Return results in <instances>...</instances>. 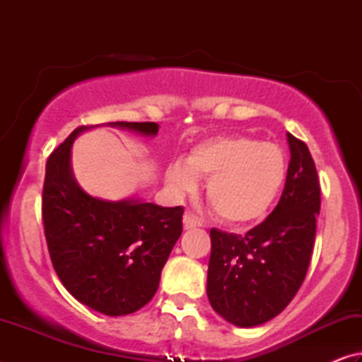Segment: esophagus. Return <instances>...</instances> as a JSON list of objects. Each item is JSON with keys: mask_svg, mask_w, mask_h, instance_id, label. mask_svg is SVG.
Segmentation results:
<instances>
[{"mask_svg": "<svg viewBox=\"0 0 362 362\" xmlns=\"http://www.w3.org/2000/svg\"><path fill=\"white\" fill-rule=\"evenodd\" d=\"M196 226H201L199 218L193 216L192 212H185L183 214V228L185 230H193Z\"/></svg>", "mask_w": 362, "mask_h": 362, "instance_id": "esophagus-1", "label": "esophagus"}]
</instances>
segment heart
<instances>
[{
  "instance_id": "heart-1",
  "label": "heart",
  "mask_w": 362,
  "mask_h": 362,
  "mask_svg": "<svg viewBox=\"0 0 362 362\" xmlns=\"http://www.w3.org/2000/svg\"><path fill=\"white\" fill-rule=\"evenodd\" d=\"M287 174L283 148L250 137H214L194 145L185 164L170 163L166 185L177 196L192 193L206 180V199L216 216L230 225L260 220L276 201Z\"/></svg>"
}]
</instances>
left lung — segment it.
I'll use <instances>...</instances> for the list:
<instances>
[{"instance_id": "8db88e82", "label": "left lung", "mask_w": 362, "mask_h": 362, "mask_svg": "<svg viewBox=\"0 0 362 362\" xmlns=\"http://www.w3.org/2000/svg\"><path fill=\"white\" fill-rule=\"evenodd\" d=\"M291 161L274 211L246 235L211 230L207 297L216 313L240 327L278 316L308 272L321 188L308 146L287 132Z\"/></svg>"}]
</instances>
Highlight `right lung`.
Returning a JSON list of instances; mask_svg holds the SVG:
<instances>
[{"label": "right lung", "instance_id": "1", "mask_svg": "<svg viewBox=\"0 0 362 362\" xmlns=\"http://www.w3.org/2000/svg\"><path fill=\"white\" fill-rule=\"evenodd\" d=\"M146 137L156 122H108ZM94 126H79L46 163L42 223L59 279L78 302L108 316L131 315L158 291L161 269L182 235L183 207L140 199L105 201L78 185L71 145Z\"/></svg>", "mask_w": 362, "mask_h": 362}]
</instances>
